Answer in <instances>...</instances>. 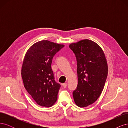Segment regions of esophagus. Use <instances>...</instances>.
Wrapping results in <instances>:
<instances>
[{"label":"esophagus","mask_w":128,"mask_h":128,"mask_svg":"<svg viewBox=\"0 0 128 128\" xmlns=\"http://www.w3.org/2000/svg\"><path fill=\"white\" fill-rule=\"evenodd\" d=\"M62 86H64V88H66V87L67 86V83H64V84H62Z\"/></svg>","instance_id":"obj_1"}]
</instances>
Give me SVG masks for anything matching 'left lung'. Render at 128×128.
I'll return each mask as SVG.
<instances>
[{"label": "left lung", "mask_w": 128, "mask_h": 128, "mask_svg": "<svg viewBox=\"0 0 128 128\" xmlns=\"http://www.w3.org/2000/svg\"><path fill=\"white\" fill-rule=\"evenodd\" d=\"M69 48L77 60L78 85L73 92L77 106L86 107L94 104L102 94L108 75V65L100 46L91 40L72 43Z\"/></svg>", "instance_id": "obj_1"}]
</instances>
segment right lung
<instances>
[{
    "instance_id": "add662e5",
    "label": "right lung",
    "mask_w": 128,
    "mask_h": 128,
    "mask_svg": "<svg viewBox=\"0 0 128 128\" xmlns=\"http://www.w3.org/2000/svg\"><path fill=\"white\" fill-rule=\"evenodd\" d=\"M64 46L42 40L32 45L26 54L22 78L24 88L38 105L50 107L56 102L61 86L56 82L51 64L54 56Z\"/></svg>"
}]
</instances>
